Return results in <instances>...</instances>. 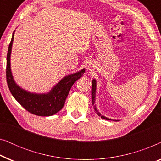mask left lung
<instances>
[{"mask_svg":"<svg viewBox=\"0 0 161 161\" xmlns=\"http://www.w3.org/2000/svg\"><path fill=\"white\" fill-rule=\"evenodd\" d=\"M96 89H97V80L95 79H93L92 80V105H94V111L97 114H98V116H101V118L103 119H106V120H113V121H119V120H116V119H109V118H107L106 116H103L101 114L97 108L96 107V105L94 104V103H95V98H96Z\"/></svg>","mask_w":161,"mask_h":161,"instance_id":"obj_1","label":"left lung"}]
</instances>
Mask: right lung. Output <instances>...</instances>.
Returning <instances> with one entry per match:
<instances>
[{"mask_svg": "<svg viewBox=\"0 0 161 161\" xmlns=\"http://www.w3.org/2000/svg\"><path fill=\"white\" fill-rule=\"evenodd\" d=\"M14 32L15 31L8 45L6 58V80L8 89L15 100L30 113L41 116L53 115L64 107L70 89L83 76L85 69L64 76L46 93H34L23 89L15 82L11 70V53Z\"/></svg>", "mask_w": 161, "mask_h": 161, "instance_id": "1", "label": "right lung"}]
</instances>
